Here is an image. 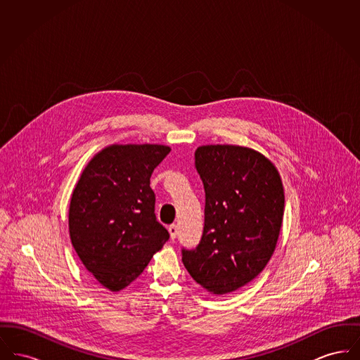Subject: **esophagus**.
Wrapping results in <instances>:
<instances>
[{
  "label": "esophagus",
  "instance_id": "esophagus-1",
  "mask_svg": "<svg viewBox=\"0 0 360 360\" xmlns=\"http://www.w3.org/2000/svg\"><path fill=\"white\" fill-rule=\"evenodd\" d=\"M169 232H170V238H172V240L175 239L176 235H178V226H176L175 224H172V225L169 226Z\"/></svg>",
  "mask_w": 360,
  "mask_h": 360
}]
</instances>
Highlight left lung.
I'll return each instance as SVG.
<instances>
[{
    "label": "left lung",
    "mask_w": 360,
    "mask_h": 360,
    "mask_svg": "<svg viewBox=\"0 0 360 360\" xmlns=\"http://www.w3.org/2000/svg\"><path fill=\"white\" fill-rule=\"evenodd\" d=\"M194 156L205 188V224L200 244L182 250V262L204 289L226 294L257 278L273 257L283 186L274 165L252 148L201 146Z\"/></svg>",
    "instance_id": "left-lung-1"
}]
</instances>
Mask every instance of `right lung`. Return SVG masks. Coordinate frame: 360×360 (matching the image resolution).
Segmentation results:
<instances>
[{
    "mask_svg": "<svg viewBox=\"0 0 360 360\" xmlns=\"http://www.w3.org/2000/svg\"><path fill=\"white\" fill-rule=\"evenodd\" d=\"M172 151L162 144H113L87 163L71 195L70 239L86 270L120 291L170 235L156 220L150 178Z\"/></svg>",
    "mask_w": 360,
    "mask_h": 360,
    "instance_id": "obj_1",
    "label": "right lung"
}]
</instances>
